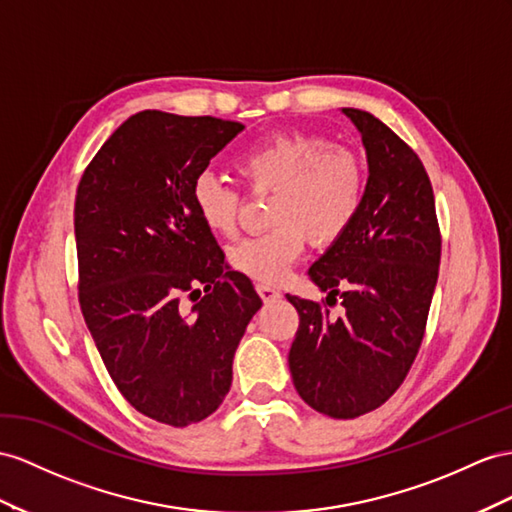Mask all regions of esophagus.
<instances>
[{"label": "esophagus", "instance_id": "obj_1", "mask_svg": "<svg viewBox=\"0 0 512 512\" xmlns=\"http://www.w3.org/2000/svg\"><path fill=\"white\" fill-rule=\"evenodd\" d=\"M255 287H257V294L261 296V300H264V303H272V300L281 298V292L274 290V287L268 285V283H257Z\"/></svg>", "mask_w": 512, "mask_h": 512}]
</instances>
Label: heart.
Masks as SVG:
<instances>
[{
    "mask_svg": "<svg viewBox=\"0 0 512 512\" xmlns=\"http://www.w3.org/2000/svg\"><path fill=\"white\" fill-rule=\"evenodd\" d=\"M244 186L272 192L268 220L274 227L229 248V264L248 279L279 283L303 255L307 235L316 244L342 238L359 216L368 173L361 155L307 134H277L251 144L233 162ZM242 194L212 173L192 183V205L203 225L220 238L238 229Z\"/></svg>",
    "mask_w": 512,
    "mask_h": 512,
    "instance_id": "heart-1",
    "label": "heart"
}]
</instances>
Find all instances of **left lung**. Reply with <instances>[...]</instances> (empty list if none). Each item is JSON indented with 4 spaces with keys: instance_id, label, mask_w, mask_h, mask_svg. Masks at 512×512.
Segmentation results:
<instances>
[{
    "instance_id": "obj_1",
    "label": "left lung",
    "mask_w": 512,
    "mask_h": 512,
    "mask_svg": "<svg viewBox=\"0 0 512 512\" xmlns=\"http://www.w3.org/2000/svg\"><path fill=\"white\" fill-rule=\"evenodd\" d=\"M361 131L370 177L359 216L309 277L322 303L287 294L298 311L294 387L311 409L352 419L385 404L422 346L441 261L435 194L417 153L374 114L344 108ZM345 307L339 319L329 306Z\"/></svg>"
}]
</instances>
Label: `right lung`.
I'll return each instance as SVG.
<instances>
[{
	"label": "right lung",
	"mask_w": 512,
	"mask_h": 512,
	"mask_svg": "<svg viewBox=\"0 0 512 512\" xmlns=\"http://www.w3.org/2000/svg\"><path fill=\"white\" fill-rule=\"evenodd\" d=\"M244 129L216 116L138 112L103 142L75 196L80 307L123 398L183 428L212 415L261 307L196 216L192 183Z\"/></svg>",
	"instance_id": "add662e5"
}]
</instances>
